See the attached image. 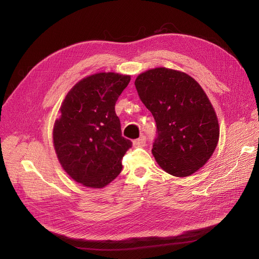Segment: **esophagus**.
I'll return each mask as SVG.
<instances>
[{
	"label": "esophagus",
	"mask_w": 259,
	"mask_h": 259,
	"mask_svg": "<svg viewBox=\"0 0 259 259\" xmlns=\"http://www.w3.org/2000/svg\"><path fill=\"white\" fill-rule=\"evenodd\" d=\"M133 146L134 147H145L146 146V136L143 135L142 137H140V139L134 140Z\"/></svg>",
	"instance_id": "obj_1"
}]
</instances>
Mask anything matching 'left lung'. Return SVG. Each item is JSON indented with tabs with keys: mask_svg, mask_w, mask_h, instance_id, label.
I'll use <instances>...</instances> for the list:
<instances>
[{
	"mask_svg": "<svg viewBox=\"0 0 259 259\" xmlns=\"http://www.w3.org/2000/svg\"><path fill=\"white\" fill-rule=\"evenodd\" d=\"M134 84L156 122L155 159L173 176L194 174L211 157L220 136L207 96L191 76L165 67L141 74Z\"/></svg>",
	"mask_w": 259,
	"mask_h": 259,
	"instance_id": "8db88e82",
	"label": "left lung"
}]
</instances>
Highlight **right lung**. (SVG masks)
I'll return each instance as SVG.
<instances>
[{"label": "right lung", "mask_w": 259, "mask_h": 259, "mask_svg": "<svg viewBox=\"0 0 259 259\" xmlns=\"http://www.w3.org/2000/svg\"><path fill=\"white\" fill-rule=\"evenodd\" d=\"M130 76L100 73L79 81L62 103L53 140L66 173L89 187L101 188L115 179L132 142L122 136L115 103Z\"/></svg>", "instance_id": "add662e5"}]
</instances>
